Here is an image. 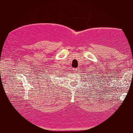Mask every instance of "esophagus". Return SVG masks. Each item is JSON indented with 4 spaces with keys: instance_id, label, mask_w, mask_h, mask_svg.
I'll return each instance as SVG.
<instances>
[{
    "instance_id": "esophagus-1",
    "label": "esophagus",
    "mask_w": 133,
    "mask_h": 133,
    "mask_svg": "<svg viewBox=\"0 0 133 133\" xmlns=\"http://www.w3.org/2000/svg\"><path fill=\"white\" fill-rule=\"evenodd\" d=\"M77 71V68H73V71H74V72H76V71Z\"/></svg>"
}]
</instances>
